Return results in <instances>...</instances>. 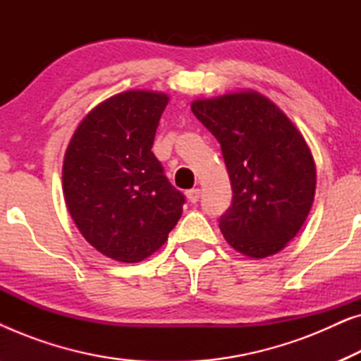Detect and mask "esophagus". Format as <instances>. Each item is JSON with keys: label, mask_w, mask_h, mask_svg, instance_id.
Instances as JSON below:
<instances>
[{"label": "esophagus", "mask_w": 361, "mask_h": 361, "mask_svg": "<svg viewBox=\"0 0 361 361\" xmlns=\"http://www.w3.org/2000/svg\"><path fill=\"white\" fill-rule=\"evenodd\" d=\"M185 195H187V199H189L190 204H197V202H199V199H200V189L187 190Z\"/></svg>", "instance_id": "obj_1"}]
</instances>
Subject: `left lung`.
<instances>
[{"label": "left lung", "instance_id": "1", "mask_svg": "<svg viewBox=\"0 0 361 361\" xmlns=\"http://www.w3.org/2000/svg\"><path fill=\"white\" fill-rule=\"evenodd\" d=\"M220 142L233 200L220 216L231 248L248 258L279 253L299 233L315 195V162L286 113L255 90L192 102Z\"/></svg>", "mask_w": 361, "mask_h": 361}]
</instances>
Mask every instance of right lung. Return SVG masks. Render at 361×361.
<instances>
[{
	"label": "right lung",
	"instance_id": "add662e5",
	"mask_svg": "<svg viewBox=\"0 0 361 361\" xmlns=\"http://www.w3.org/2000/svg\"><path fill=\"white\" fill-rule=\"evenodd\" d=\"M169 97L128 90L98 103L68 142L63 199L88 243L108 258L140 263L166 243L184 195L152 154Z\"/></svg>",
	"mask_w": 361,
	"mask_h": 361
}]
</instances>
